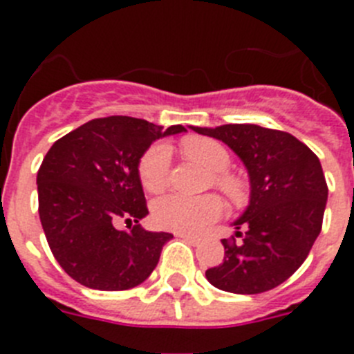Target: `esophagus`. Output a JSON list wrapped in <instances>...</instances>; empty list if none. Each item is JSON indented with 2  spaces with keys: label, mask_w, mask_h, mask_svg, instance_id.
I'll return each instance as SVG.
<instances>
[{
  "label": "esophagus",
  "mask_w": 354,
  "mask_h": 354,
  "mask_svg": "<svg viewBox=\"0 0 354 354\" xmlns=\"http://www.w3.org/2000/svg\"><path fill=\"white\" fill-rule=\"evenodd\" d=\"M177 236L179 237H183L184 241H187V243H189V245H193V246H196L200 243V239L198 237H195V236H189V234H177Z\"/></svg>",
  "instance_id": "34e87169"
}]
</instances>
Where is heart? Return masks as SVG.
I'll return each mask as SVG.
<instances>
[{
    "label": "heart",
    "mask_w": 354,
    "mask_h": 354,
    "mask_svg": "<svg viewBox=\"0 0 354 354\" xmlns=\"http://www.w3.org/2000/svg\"><path fill=\"white\" fill-rule=\"evenodd\" d=\"M183 152L193 161L204 165L212 171V183L221 193L232 200L234 204H243L248 198V187L245 180L227 171L232 158L221 143L211 138H187L183 142ZM170 167V150L162 143H156L142 156L138 165V177L142 186L149 193H159L165 189ZM223 214V202L216 195L183 196L168 195L154 204V221L165 230L179 234H198L209 223Z\"/></svg>",
    "instance_id": "b5f03b06"
}]
</instances>
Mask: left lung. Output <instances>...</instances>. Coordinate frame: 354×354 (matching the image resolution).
<instances>
[{
    "mask_svg": "<svg viewBox=\"0 0 354 354\" xmlns=\"http://www.w3.org/2000/svg\"><path fill=\"white\" fill-rule=\"evenodd\" d=\"M192 129L230 147L252 186L250 205L234 221L241 241H221L223 262L205 277L234 294L274 289L305 262L323 227L328 186L319 158L292 134L255 124Z\"/></svg>",
    "mask_w": 354,
    "mask_h": 354,
    "instance_id": "8db88e82",
    "label": "left lung"
}]
</instances>
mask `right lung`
<instances>
[{"instance_id":"right-lung-1","label":"right lung","mask_w":354,"mask_h":354,"mask_svg":"<svg viewBox=\"0 0 354 354\" xmlns=\"http://www.w3.org/2000/svg\"><path fill=\"white\" fill-rule=\"evenodd\" d=\"M186 131L142 118H93L56 140L37 174L39 216L53 255L81 286L126 290L145 282L171 234L138 225L149 214L138 165L150 143ZM134 221L129 231L116 221Z\"/></svg>"}]
</instances>
